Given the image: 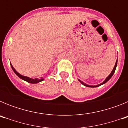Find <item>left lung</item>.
<instances>
[{
  "label": "left lung",
  "instance_id": "1",
  "mask_svg": "<svg viewBox=\"0 0 128 128\" xmlns=\"http://www.w3.org/2000/svg\"><path fill=\"white\" fill-rule=\"evenodd\" d=\"M117 61H116V63H115V66H114V69H113V70L112 71V72H111V74H110V75L108 76L107 77V78H106V80H104V81L103 82H102V83H100V84H98V85H96V86H90V85H87V84H86L85 83H84V82H82V81H81V80H79V81H80V82H81V83H82V84H83V85L86 86H88V87H98V86H100V85H101V84H104L105 82H107V81H108V80H109L110 79V78H112V76L114 75V72H115V69H116V66H117Z\"/></svg>",
  "mask_w": 128,
  "mask_h": 128
}]
</instances>
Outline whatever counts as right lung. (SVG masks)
<instances>
[{
	"label": "right lung",
	"mask_w": 128,
	"mask_h": 128,
	"mask_svg": "<svg viewBox=\"0 0 128 128\" xmlns=\"http://www.w3.org/2000/svg\"><path fill=\"white\" fill-rule=\"evenodd\" d=\"M11 68H12V69H13V70L14 71V73H15V74L19 77V78H21V79H22V80H24V81H26L27 82H30V83H37V82H40V81H42L44 80V79H43V78H41V79H37V78H35V79H32V78H28V77L22 76V75H21V74H19L18 72L17 71L14 69V67L12 66V65H11Z\"/></svg>",
	"instance_id": "right-lung-1"
}]
</instances>
